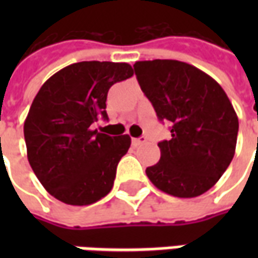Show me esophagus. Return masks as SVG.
I'll list each match as a JSON object with an SVG mask.
<instances>
[{
  "label": "esophagus",
  "instance_id": "esophagus-1",
  "mask_svg": "<svg viewBox=\"0 0 258 258\" xmlns=\"http://www.w3.org/2000/svg\"><path fill=\"white\" fill-rule=\"evenodd\" d=\"M145 137H141V138H133V145L134 146H140L145 142Z\"/></svg>",
  "mask_w": 258,
  "mask_h": 258
}]
</instances>
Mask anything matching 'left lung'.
I'll return each instance as SVG.
<instances>
[{
    "instance_id": "8db88e82",
    "label": "left lung",
    "mask_w": 258,
    "mask_h": 258,
    "mask_svg": "<svg viewBox=\"0 0 258 258\" xmlns=\"http://www.w3.org/2000/svg\"><path fill=\"white\" fill-rule=\"evenodd\" d=\"M135 74L171 140L159 142L160 160L146 168L157 189L196 198L214 186L232 162L239 121L216 80L192 64L155 59L135 62Z\"/></svg>"
}]
</instances>
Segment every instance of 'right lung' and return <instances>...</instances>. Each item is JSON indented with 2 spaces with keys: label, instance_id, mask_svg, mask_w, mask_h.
<instances>
[{
  "label": "right lung",
  "instance_id": "right-lung-1",
  "mask_svg": "<svg viewBox=\"0 0 258 258\" xmlns=\"http://www.w3.org/2000/svg\"><path fill=\"white\" fill-rule=\"evenodd\" d=\"M133 74L128 63L91 60L69 64L42 84L25 120V141L33 171L53 198L87 206L112 190L131 138L91 124L107 118L109 88Z\"/></svg>",
  "mask_w": 258,
  "mask_h": 258
}]
</instances>
